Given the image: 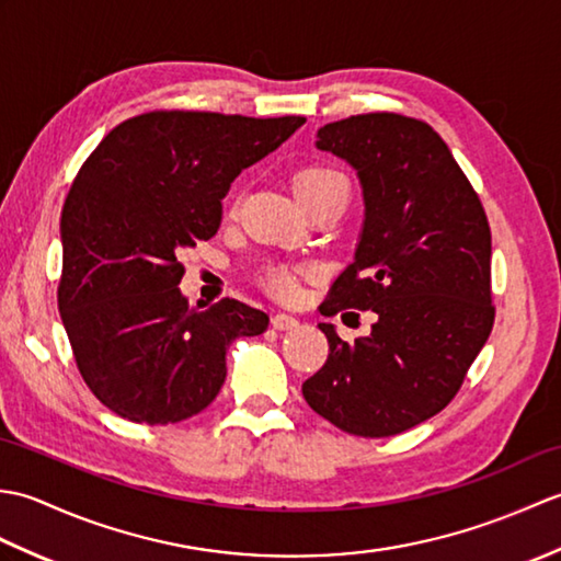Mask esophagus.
Here are the masks:
<instances>
[{
    "mask_svg": "<svg viewBox=\"0 0 561 561\" xmlns=\"http://www.w3.org/2000/svg\"><path fill=\"white\" fill-rule=\"evenodd\" d=\"M272 328L274 330H294V328H299V320H296L289 313H274L272 316Z\"/></svg>",
    "mask_w": 561,
    "mask_h": 561,
    "instance_id": "1",
    "label": "esophagus"
}]
</instances>
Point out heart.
<instances>
[{"mask_svg": "<svg viewBox=\"0 0 561 561\" xmlns=\"http://www.w3.org/2000/svg\"><path fill=\"white\" fill-rule=\"evenodd\" d=\"M344 183V178L325 169V165H304V169L296 171L291 175V190L299 202H306L308 197H316L323 193V190ZM306 274V270L301 267H287V265H274L262 272V284L265 289L272 291L274 296H282V299H291L296 296V289H299V277Z\"/></svg>", "mask_w": 561, "mask_h": 561, "instance_id": "obj_1", "label": "heart"}]
</instances>
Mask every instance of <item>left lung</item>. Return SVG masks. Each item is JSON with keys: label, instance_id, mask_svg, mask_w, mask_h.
<instances>
[{"label": "left lung", "instance_id": "1", "mask_svg": "<svg viewBox=\"0 0 561 561\" xmlns=\"http://www.w3.org/2000/svg\"><path fill=\"white\" fill-rule=\"evenodd\" d=\"M316 147L347 161L364 195L354 262L320 313L352 308L378 320L354 342L320 323L330 354L301 390L342 432L396 436L446 408L490 337V224L446 141L422 121L352 115L320 127Z\"/></svg>", "mask_w": 561, "mask_h": 561}]
</instances>
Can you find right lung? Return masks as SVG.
<instances>
[{
  "instance_id": "right-lung-1",
  "label": "right lung",
  "mask_w": 561,
  "mask_h": 561,
  "mask_svg": "<svg viewBox=\"0 0 561 561\" xmlns=\"http://www.w3.org/2000/svg\"><path fill=\"white\" fill-rule=\"evenodd\" d=\"M304 123L157 111L111 129L83 161L59 219L57 306L83 380L123 420L202 412L224 386L226 347L267 330V313L236 299L190 306L178 253L217 233L233 178Z\"/></svg>"
}]
</instances>
